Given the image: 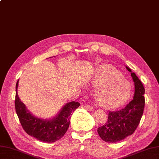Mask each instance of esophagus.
<instances>
[{
    "label": "esophagus",
    "mask_w": 159,
    "mask_h": 159,
    "mask_svg": "<svg viewBox=\"0 0 159 159\" xmlns=\"http://www.w3.org/2000/svg\"><path fill=\"white\" fill-rule=\"evenodd\" d=\"M83 107L86 110H87L88 111H92V110H93V108H92V107L90 105H89V104H84L83 106Z\"/></svg>",
    "instance_id": "esophagus-1"
}]
</instances>
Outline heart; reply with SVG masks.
<instances>
[{
  "label": "heart",
  "mask_w": 159,
  "mask_h": 159,
  "mask_svg": "<svg viewBox=\"0 0 159 159\" xmlns=\"http://www.w3.org/2000/svg\"><path fill=\"white\" fill-rule=\"evenodd\" d=\"M90 85L96 88L94 98L97 104L104 108H115L123 105L130 96L131 86L119 70L109 64L95 70Z\"/></svg>",
  "instance_id": "1"
}]
</instances>
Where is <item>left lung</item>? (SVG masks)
<instances>
[{"label":"left lung","instance_id":"left-lung-1","mask_svg":"<svg viewBox=\"0 0 159 159\" xmlns=\"http://www.w3.org/2000/svg\"><path fill=\"white\" fill-rule=\"evenodd\" d=\"M126 68L131 72L134 82V96L123 109L109 112L108 120L103 126L98 128V133L102 139L108 143L119 142L134 134L144 109V87L135 74L127 66Z\"/></svg>","mask_w":159,"mask_h":159}]
</instances>
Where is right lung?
I'll use <instances>...</instances> for the list:
<instances>
[{
    "label": "right lung",
    "instance_id": "1",
    "mask_svg": "<svg viewBox=\"0 0 159 159\" xmlns=\"http://www.w3.org/2000/svg\"><path fill=\"white\" fill-rule=\"evenodd\" d=\"M19 80L16 83L15 106L20 123L27 134L39 141L47 143L55 142L61 139L68 130L70 114L78 108L80 104L70 102L61 108L56 116L51 119H43L36 117L27 109L17 95Z\"/></svg>",
    "mask_w": 159,
    "mask_h": 159
}]
</instances>
